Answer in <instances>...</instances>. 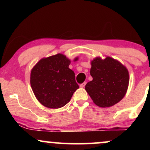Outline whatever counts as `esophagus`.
<instances>
[{"mask_svg": "<svg viewBox=\"0 0 150 150\" xmlns=\"http://www.w3.org/2000/svg\"><path fill=\"white\" fill-rule=\"evenodd\" d=\"M86 83H87V82H83V83L80 84V87H82V88H83V87H85V85H86Z\"/></svg>", "mask_w": 150, "mask_h": 150, "instance_id": "34e87169", "label": "esophagus"}]
</instances>
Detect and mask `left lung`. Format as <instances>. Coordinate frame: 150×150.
<instances>
[{"label": "left lung", "mask_w": 150, "mask_h": 150, "mask_svg": "<svg viewBox=\"0 0 150 150\" xmlns=\"http://www.w3.org/2000/svg\"><path fill=\"white\" fill-rule=\"evenodd\" d=\"M90 75L93 80L87 82L85 89L97 106H112L124 97L129 74L120 62L110 57L96 58L92 61Z\"/></svg>", "instance_id": "obj_1"}]
</instances>
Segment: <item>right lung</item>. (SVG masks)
Returning a JSON list of instances; mask_svg holds the SVG:
<instances>
[{
  "mask_svg": "<svg viewBox=\"0 0 150 150\" xmlns=\"http://www.w3.org/2000/svg\"><path fill=\"white\" fill-rule=\"evenodd\" d=\"M70 63L66 56L58 53L42 58L32 70L31 87L38 101L46 107L65 106L79 88L75 73L68 67Z\"/></svg>",
  "mask_w": 150,
  "mask_h": 150,
  "instance_id": "right-lung-1",
  "label": "right lung"
}]
</instances>
